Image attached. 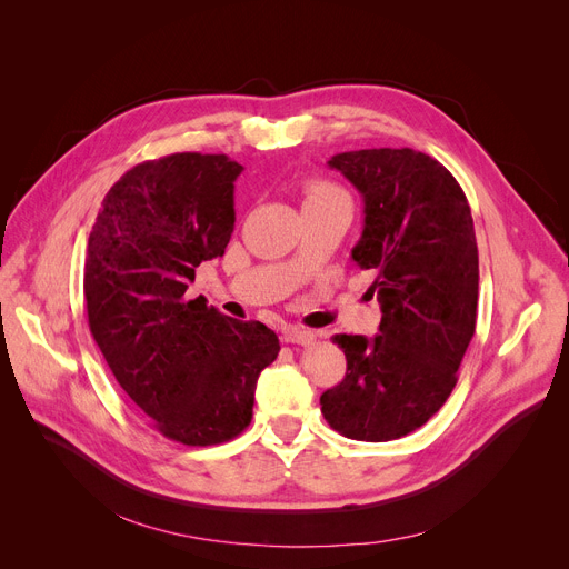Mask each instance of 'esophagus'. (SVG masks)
Instances as JSON below:
<instances>
[{
    "mask_svg": "<svg viewBox=\"0 0 569 569\" xmlns=\"http://www.w3.org/2000/svg\"><path fill=\"white\" fill-rule=\"evenodd\" d=\"M281 338L286 343H297V346H309L313 343V331L305 329V327H286Z\"/></svg>",
    "mask_w": 569,
    "mask_h": 569,
    "instance_id": "1",
    "label": "esophagus"
}]
</instances>
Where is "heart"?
Returning a JSON list of instances; mask_svg holds the SVG:
<instances>
[{
  "label": "heart",
  "mask_w": 569,
  "mask_h": 569,
  "mask_svg": "<svg viewBox=\"0 0 569 569\" xmlns=\"http://www.w3.org/2000/svg\"><path fill=\"white\" fill-rule=\"evenodd\" d=\"M301 192H305V206H327V203L350 206V199L343 189L327 180H309L305 187H301Z\"/></svg>",
  "instance_id": "heart-1"
}]
</instances>
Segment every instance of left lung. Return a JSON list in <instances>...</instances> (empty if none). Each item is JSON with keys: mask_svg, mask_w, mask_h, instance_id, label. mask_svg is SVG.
<instances>
[{"mask_svg": "<svg viewBox=\"0 0 569 569\" xmlns=\"http://www.w3.org/2000/svg\"><path fill=\"white\" fill-rule=\"evenodd\" d=\"M329 167L363 197L352 260L377 274L368 290L382 322L370 340L333 336L348 370L320 405L343 437L391 441L428 423L458 385L478 309L471 208L452 173L413 148L350 150Z\"/></svg>", "mask_w": 569, "mask_h": 569, "instance_id": "1", "label": "left lung"}]
</instances>
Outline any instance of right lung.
Here are the masks:
<instances>
[{
    "instance_id": "add662e5",
    "label": "right lung",
    "mask_w": 569,
    "mask_h": 569,
    "mask_svg": "<svg viewBox=\"0 0 569 569\" xmlns=\"http://www.w3.org/2000/svg\"><path fill=\"white\" fill-rule=\"evenodd\" d=\"M240 171L201 153L141 162L113 182L89 236L93 340L134 405L184 446L236 439L251 423L260 370L281 350L262 322L184 297L199 264L231 240Z\"/></svg>"
}]
</instances>
